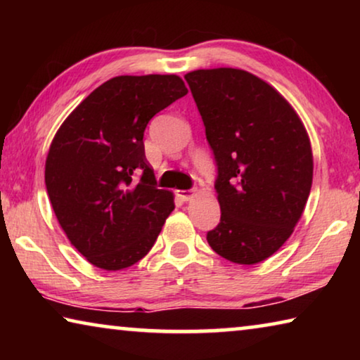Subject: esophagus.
Instances as JSON below:
<instances>
[{
	"mask_svg": "<svg viewBox=\"0 0 360 360\" xmlns=\"http://www.w3.org/2000/svg\"><path fill=\"white\" fill-rule=\"evenodd\" d=\"M176 195H178L182 202H188V200L197 195V191H195V188H192V191H176Z\"/></svg>",
	"mask_w": 360,
	"mask_h": 360,
	"instance_id": "obj_1",
	"label": "esophagus"
}]
</instances>
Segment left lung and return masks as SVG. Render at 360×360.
Segmentation results:
<instances>
[{"label": "left lung", "instance_id": "8db88e82", "mask_svg": "<svg viewBox=\"0 0 360 360\" xmlns=\"http://www.w3.org/2000/svg\"><path fill=\"white\" fill-rule=\"evenodd\" d=\"M217 162L221 222L212 251L254 265L281 248L313 184V150L302 119L264 79L238 68L186 75Z\"/></svg>", "mask_w": 360, "mask_h": 360}]
</instances>
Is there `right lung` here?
Here are the masks:
<instances>
[{
	"label": "right lung",
	"instance_id": "1",
	"mask_svg": "<svg viewBox=\"0 0 360 360\" xmlns=\"http://www.w3.org/2000/svg\"><path fill=\"white\" fill-rule=\"evenodd\" d=\"M187 92L176 75L112 77L53 136L44 172L49 200L71 245L94 266L135 265L174 210L173 192L155 187L143 136L148 122Z\"/></svg>",
	"mask_w": 360,
	"mask_h": 360
}]
</instances>
